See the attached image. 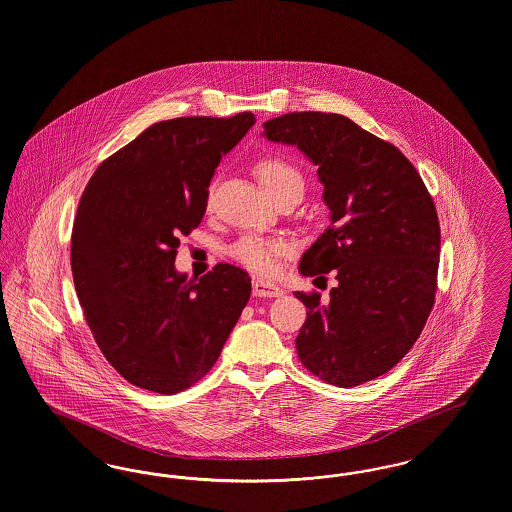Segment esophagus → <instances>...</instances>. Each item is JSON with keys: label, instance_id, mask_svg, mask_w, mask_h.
I'll return each instance as SVG.
<instances>
[{"label": "esophagus", "instance_id": "34e87169", "mask_svg": "<svg viewBox=\"0 0 512 512\" xmlns=\"http://www.w3.org/2000/svg\"><path fill=\"white\" fill-rule=\"evenodd\" d=\"M282 293L284 290L280 286H276L268 280H263V278L253 280V295H257V297H278Z\"/></svg>", "mask_w": 512, "mask_h": 512}]
</instances>
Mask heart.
<instances>
[{"label":"heart","instance_id":"1","mask_svg":"<svg viewBox=\"0 0 512 512\" xmlns=\"http://www.w3.org/2000/svg\"><path fill=\"white\" fill-rule=\"evenodd\" d=\"M255 172L267 190L268 195L280 194L290 188H301L303 190V178L299 171L282 157H265L257 163ZM213 190L215 184L207 188L205 203L211 205L213 201ZM290 251V245L276 238H267L261 234H244L234 244L228 247V255L242 263L244 267L257 270V272H274L280 259Z\"/></svg>","mask_w":512,"mask_h":512}]
</instances>
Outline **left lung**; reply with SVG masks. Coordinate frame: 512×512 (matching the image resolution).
I'll return each mask as SVG.
<instances>
[{
	"label": "left lung",
	"mask_w": 512,
	"mask_h": 512,
	"mask_svg": "<svg viewBox=\"0 0 512 512\" xmlns=\"http://www.w3.org/2000/svg\"><path fill=\"white\" fill-rule=\"evenodd\" d=\"M318 167L330 226L299 263L303 276L336 270L330 301L307 307L295 338L303 366L340 388L386 374L418 340L438 292V211L397 147L336 113L301 111L263 124Z\"/></svg>",
	"instance_id": "8db88e82"
}]
</instances>
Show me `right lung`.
I'll return each mask as SVG.
<instances>
[{"mask_svg": "<svg viewBox=\"0 0 512 512\" xmlns=\"http://www.w3.org/2000/svg\"><path fill=\"white\" fill-rule=\"evenodd\" d=\"M253 124L249 111L155 122L107 157L80 197L76 295L103 357L142 390L172 395L199 382L249 301L244 268L220 263L188 280L174 259L205 215L222 153Z\"/></svg>", "mask_w": 512, "mask_h": 512, "instance_id": "right-lung-1", "label": "right lung"}]
</instances>
